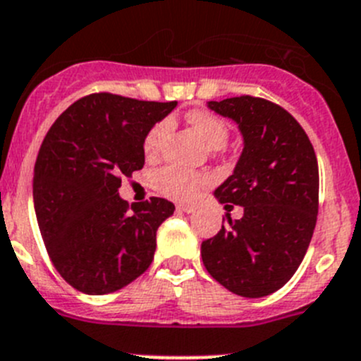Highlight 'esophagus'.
Here are the masks:
<instances>
[{"mask_svg":"<svg viewBox=\"0 0 361 361\" xmlns=\"http://www.w3.org/2000/svg\"><path fill=\"white\" fill-rule=\"evenodd\" d=\"M177 209H179L180 212L192 214L196 210V205H192V203H179V205H177Z\"/></svg>","mask_w":361,"mask_h":361,"instance_id":"esophagus-1","label":"esophagus"}]
</instances>
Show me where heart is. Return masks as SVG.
Returning a JSON list of instances; mask_svg holds the SVG:
<instances>
[{"instance_id":"b5f03b06","label":"heart","mask_w":361,"mask_h":361,"mask_svg":"<svg viewBox=\"0 0 361 361\" xmlns=\"http://www.w3.org/2000/svg\"><path fill=\"white\" fill-rule=\"evenodd\" d=\"M188 121L210 149H223L226 145L230 130H228V124L221 117L214 116L207 110H192V112L188 114ZM169 130V121H159L147 131L144 138V145H142L144 154L147 158L159 156ZM207 182H209L207 176L179 169V166H165V169L158 170L154 176V188L161 195L173 200H191Z\"/></svg>"}]
</instances>
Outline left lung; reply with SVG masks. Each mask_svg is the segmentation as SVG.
<instances>
[{
	"label": "left lung",
	"instance_id": "8db88e82",
	"mask_svg": "<svg viewBox=\"0 0 361 361\" xmlns=\"http://www.w3.org/2000/svg\"><path fill=\"white\" fill-rule=\"evenodd\" d=\"M244 137L233 173L214 191L244 207L242 219L202 242L207 272L231 293L259 298L281 290L300 267L319 207V172L309 137L288 110L256 96L209 102ZM226 205V210L231 209Z\"/></svg>",
	"mask_w": 361,
	"mask_h": 361
}]
</instances>
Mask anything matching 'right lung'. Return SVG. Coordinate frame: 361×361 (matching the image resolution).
Masks as SVG:
<instances>
[{"label": "right lung", "mask_w": 361, "mask_h": 361, "mask_svg": "<svg viewBox=\"0 0 361 361\" xmlns=\"http://www.w3.org/2000/svg\"><path fill=\"white\" fill-rule=\"evenodd\" d=\"M177 102L94 92L77 99L45 135L33 200L52 265L75 290L106 295L149 269L156 231L176 205L152 196L130 203L121 179L144 169V138Z\"/></svg>", "instance_id": "1"}]
</instances>
